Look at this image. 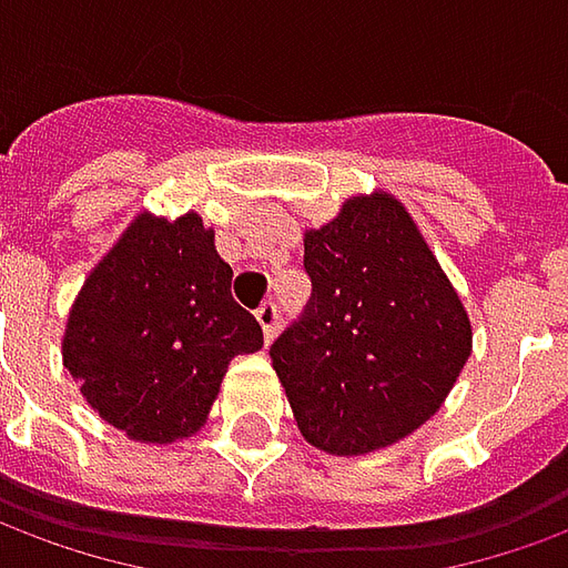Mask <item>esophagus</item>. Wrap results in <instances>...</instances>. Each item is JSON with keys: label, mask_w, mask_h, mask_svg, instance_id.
I'll list each match as a JSON object with an SVG mask.
<instances>
[{"label": "esophagus", "mask_w": 568, "mask_h": 568, "mask_svg": "<svg viewBox=\"0 0 568 568\" xmlns=\"http://www.w3.org/2000/svg\"><path fill=\"white\" fill-rule=\"evenodd\" d=\"M256 322H260L265 343H272V339H275V331H277V306L275 303H262V306L256 308Z\"/></svg>", "instance_id": "1"}]
</instances>
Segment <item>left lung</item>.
Returning <instances> with one entry per match:
<instances>
[{
    "label": "left lung",
    "mask_w": 568,
    "mask_h": 568,
    "mask_svg": "<svg viewBox=\"0 0 568 568\" xmlns=\"http://www.w3.org/2000/svg\"><path fill=\"white\" fill-rule=\"evenodd\" d=\"M312 296L272 343L300 433L367 455L426 424L473 349L470 318L402 203L377 191L306 232Z\"/></svg>",
    "instance_id": "left-lung-1"
}]
</instances>
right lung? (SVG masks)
<instances>
[{"label": "right lung", "instance_id": "1", "mask_svg": "<svg viewBox=\"0 0 568 568\" xmlns=\"http://www.w3.org/2000/svg\"><path fill=\"white\" fill-rule=\"evenodd\" d=\"M61 349L101 420L166 445L206 424L229 362L262 349V327L234 303L232 265L197 213H142L85 277Z\"/></svg>", "mask_w": 568, "mask_h": 568}]
</instances>
